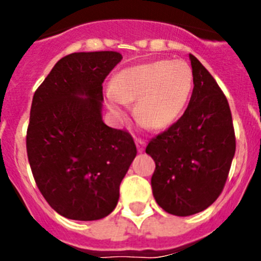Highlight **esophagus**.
Here are the masks:
<instances>
[{"label": "esophagus", "mask_w": 261, "mask_h": 261, "mask_svg": "<svg viewBox=\"0 0 261 261\" xmlns=\"http://www.w3.org/2000/svg\"><path fill=\"white\" fill-rule=\"evenodd\" d=\"M135 142H136V146H137L138 153H142V151L145 150V146H146V142H145V140H141V138H136Z\"/></svg>", "instance_id": "1"}]
</instances>
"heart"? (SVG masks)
I'll use <instances>...</instances> for the list:
<instances>
[{"label":"heart","mask_w":261,"mask_h":261,"mask_svg":"<svg viewBox=\"0 0 261 261\" xmlns=\"http://www.w3.org/2000/svg\"><path fill=\"white\" fill-rule=\"evenodd\" d=\"M193 87L191 66L181 60H158L126 68L106 87L110 110L120 116L126 102L133 114L151 129L171 125L186 107Z\"/></svg>","instance_id":"heart-1"}]
</instances>
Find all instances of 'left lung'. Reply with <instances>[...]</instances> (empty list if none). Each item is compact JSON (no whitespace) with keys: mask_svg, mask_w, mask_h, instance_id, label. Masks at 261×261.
Here are the masks:
<instances>
[{"mask_svg":"<svg viewBox=\"0 0 261 261\" xmlns=\"http://www.w3.org/2000/svg\"><path fill=\"white\" fill-rule=\"evenodd\" d=\"M193 91L183 116L151 138V190L156 204L174 216H192L211 206L225 187L235 154L231 111L212 74L190 55Z\"/></svg>","mask_w":261,"mask_h":261,"instance_id":"left-lung-1","label":"left lung"}]
</instances>
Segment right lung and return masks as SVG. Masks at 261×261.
<instances>
[{"mask_svg": "<svg viewBox=\"0 0 261 261\" xmlns=\"http://www.w3.org/2000/svg\"><path fill=\"white\" fill-rule=\"evenodd\" d=\"M123 56L114 50L62 57L34 94L26 147L39 191L75 221L105 218L137 154L132 136L102 120L103 82Z\"/></svg>", "mask_w": 261, "mask_h": 261, "instance_id": "add662e5", "label": "right lung"}]
</instances>
